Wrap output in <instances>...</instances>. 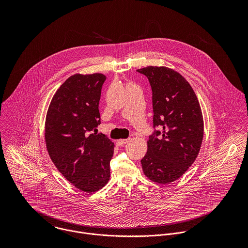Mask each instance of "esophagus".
I'll return each instance as SVG.
<instances>
[{
    "label": "esophagus",
    "instance_id": "34e87169",
    "mask_svg": "<svg viewBox=\"0 0 248 248\" xmlns=\"http://www.w3.org/2000/svg\"><path fill=\"white\" fill-rule=\"evenodd\" d=\"M129 141H130L129 139H127V140H119L116 141V144H117L118 146H123V145H125L126 143H128Z\"/></svg>",
    "mask_w": 248,
    "mask_h": 248
}]
</instances>
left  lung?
Listing matches in <instances>:
<instances>
[{"mask_svg": "<svg viewBox=\"0 0 248 248\" xmlns=\"http://www.w3.org/2000/svg\"><path fill=\"white\" fill-rule=\"evenodd\" d=\"M144 74L153 92L154 127L141 159L146 177L169 184L181 177L196 160L203 139V117L198 97L188 81L166 67H146Z\"/></svg>", "mask_w": 248, "mask_h": 248, "instance_id": "1", "label": "left lung"}]
</instances>
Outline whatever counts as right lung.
<instances>
[{
  "instance_id": "add662e5",
  "label": "right lung",
  "mask_w": 248,
  "mask_h": 248,
  "mask_svg": "<svg viewBox=\"0 0 248 248\" xmlns=\"http://www.w3.org/2000/svg\"><path fill=\"white\" fill-rule=\"evenodd\" d=\"M102 73L69 77L56 91L45 123V140L50 159L74 187L94 193L109 179L114 144L93 133L100 124L98 109Z\"/></svg>"
}]
</instances>
